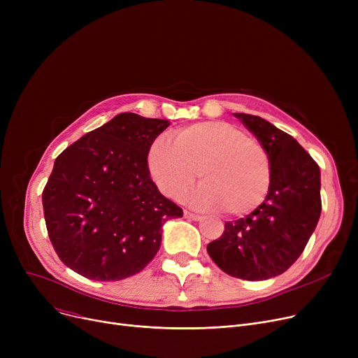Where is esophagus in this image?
I'll list each match as a JSON object with an SVG mask.
<instances>
[{
	"instance_id": "1",
	"label": "esophagus",
	"mask_w": 358,
	"mask_h": 358,
	"mask_svg": "<svg viewBox=\"0 0 358 358\" xmlns=\"http://www.w3.org/2000/svg\"><path fill=\"white\" fill-rule=\"evenodd\" d=\"M184 216H185L187 219H192V220H196V222H199V220H201V219H203L200 215L192 213V212H189V210H184Z\"/></svg>"
}]
</instances>
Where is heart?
Returning <instances> with one entry per match:
<instances>
[{"label":"heart","instance_id":"b5f03b06","mask_svg":"<svg viewBox=\"0 0 358 358\" xmlns=\"http://www.w3.org/2000/svg\"><path fill=\"white\" fill-rule=\"evenodd\" d=\"M148 168L158 189L180 199L199 177L204 180L185 200L197 209L248 215L264 201L271 180L267 150L227 122L180 127L173 138H157L148 150Z\"/></svg>","mask_w":358,"mask_h":358}]
</instances>
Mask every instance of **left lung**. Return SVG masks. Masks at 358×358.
<instances>
[{
	"label": "left lung",
	"instance_id": "8db88e82",
	"mask_svg": "<svg viewBox=\"0 0 358 358\" xmlns=\"http://www.w3.org/2000/svg\"><path fill=\"white\" fill-rule=\"evenodd\" d=\"M264 146L270 189L245 217L224 223L208 252L227 274L250 281L285 273L303 252L321 216V171L297 141L259 116L234 113Z\"/></svg>",
	"mask_w": 358,
	"mask_h": 358
}]
</instances>
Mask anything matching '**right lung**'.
<instances>
[{
  "mask_svg": "<svg viewBox=\"0 0 358 358\" xmlns=\"http://www.w3.org/2000/svg\"><path fill=\"white\" fill-rule=\"evenodd\" d=\"M168 126L120 113L56 158L42 201L50 242L66 267L116 281L157 255L164 223L182 217L148 168V150Z\"/></svg>",
  "mask_w": 358,
  "mask_h": 358,
  "instance_id": "add662e5",
  "label": "right lung"
}]
</instances>
